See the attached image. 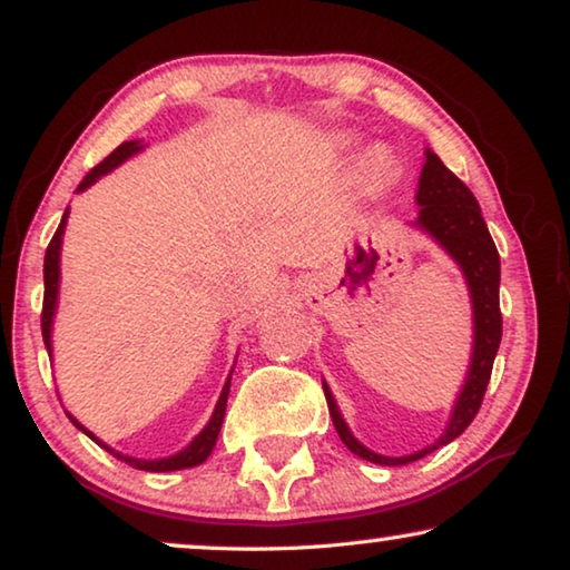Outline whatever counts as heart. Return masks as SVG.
Instances as JSON below:
<instances>
[{
    "label": "heart",
    "mask_w": 570,
    "mask_h": 570,
    "mask_svg": "<svg viewBox=\"0 0 570 570\" xmlns=\"http://www.w3.org/2000/svg\"><path fill=\"white\" fill-rule=\"evenodd\" d=\"M352 138L350 135H342L340 138V146L346 148L352 146ZM364 170H366V180H370V186L374 188H387L392 186L394 180H397V160H394L387 150L384 148H377L370 153V158H366L364 163Z\"/></svg>",
    "instance_id": "heart-1"
}]
</instances>
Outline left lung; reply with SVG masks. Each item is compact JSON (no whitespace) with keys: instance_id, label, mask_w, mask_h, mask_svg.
<instances>
[{"instance_id":"1","label":"left lung","mask_w":570,"mask_h":570,"mask_svg":"<svg viewBox=\"0 0 570 570\" xmlns=\"http://www.w3.org/2000/svg\"><path fill=\"white\" fill-rule=\"evenodd\" d=\"M417 206L420 216L412 220V226L424 230V234L445 250L452 262L460 266V272L465 276V284L470 288L472 356L465 384H462L455 407L450 412L445 432H442L432 445L402 458L377 455V452L364 448L362 442L352 435L350 424L344 422L330 384L322 382L332 422L336 432H340L342 442L354 452V455L370 460L374 465H407V462L430 455V452H435L438 448L460 438L462 432L468 430V424L475 420L482 397H485L490 372H493V362L500 346V336H503V316H500L498 298V248L493 244V238H490V230L485 226V218L480 214L475 196H472L470 188L455 176V173L445 168V163H442L432 150H424V166L417 186Z\"/></svg>"}]
</instances>
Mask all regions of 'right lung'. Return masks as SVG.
Returning a JSON list of instances; mask_svg holds the SVG:
<instances>
[{
    "label": "right lung",
    "mask_w": 570,
    "mask_h": 570,
    "mask_svg": "<svg viewBox=\"0 0 570 570\" xmlns=\"http://www.w3.org/2000/svg\"><path fill=\"white\" fill-rule=\"evenodd\" d=\"M142 142L140 140H125L122 146L115 148L108 158H105L100 166H95L88 176L82 178L80 186H77V193L88 190L95 180H100V176L105 173L115 170L118 166H122L125 160L132 158L135 153H140ZM67 218H70V208H65L60 226H57L55 236L50 240V246H47V254H45V302H42V340L47 346V354H50L52 360V322H55V312H57V294H60V250H62V236H65V226H67ZM234 374V370H230ZM230 374L224 384V390H220V397L216 402V410L210 414V420L204 430L198 432L196 438H193L186 448L176 455L170 458H160V460H142V458H130V455H122V452L112 450L110 445H105L100 438H95L92 432L85 428V424L77 422L70 412H67V417L75 424L77 430H82L85 435H88L92 442H98L102 450H108L110 455H115L122 462H128L130 468L135 470H146V472H170V470H186V468H196L200 462H206V458L214 452L216 448V440H218V432H220V424H224V414H226V402H228V392H230Z\"/></svg>",
    "instance_id": "obj_1"
}]
</instances>
